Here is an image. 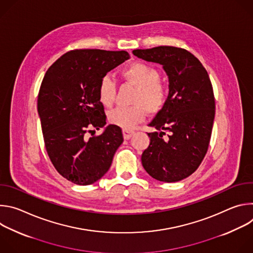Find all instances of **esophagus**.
<instances>
[{
    "mask_svg": "<svg viewBox=\"0 0 253 253\" xmlns=\"http://www.w3.org/2000/svg\"><path fill=\"white\" fill-rule=\"evenodd\" d=\"M134 134V131H131V130H123V136H124V139H129L133 136Z\"/></svg>",
    "mask_w": 253,
    "mask_h": 253,
    "instance_id": "1",
    "label": "esophagus"
}]
</instances>
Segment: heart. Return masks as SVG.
<instances>
[{"mask_svg": "<svg viewBox=\"0 0 253 253\" xmlns=\"http://www.w3.org/2000/svg\"><path fill=\"white\" fill-rule=\"evenodd\" d=\"M121 76L136 86L132 99L133 105L114 108L108 114V120L124 130H131L144 120L147 112L157 114L162 110L167 100V90L159 81V72L145 63H132L122 70ZM115 95L116 85L114 80L109 75H105L98 85L100 102L104 106L109 107L113 104Z\"/></svg>", "mask_w": 253, "mask_h": 253, "instance_id": "b5f03b06", "label": "heart"}]
</instances>
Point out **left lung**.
<instances>
[{
  "mask_svg": "<svg viewBox=\"0 0 253 253\" xmlns=\"http://www.w3.org/2000/svg\"><path fill=\"white\" fill-rule=\"evenodd\" d=\"M133 54L162 65L169 81L166 103L149 124L156 131L148 133L150 144L142 153V165L159 181H180L198 168L209 145L215 100L207 71L181 48L159 46Z\"/></svg>",
  "mask_w": 253,
  "mask_h": 253,
  "instance_id": "8db88e82",
  "label": "left lung"
}]
</instances>
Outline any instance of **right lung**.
<instances>
[{"label": "right lung", "mask_w": 253, "mask_h": 253, "mask_svg": "<svg viewBox=\"0 0 253 253\" xmlns=\"http://www.w3.org/2000/svg\"><path fill=\"white\" fill-rule=\"evenodd\" d=\"M129 58L126 51L74 50L46 72L38 95L45 146L56 170L71 182L89 185L102 178L123 142L116 125L94 134L106 125L99 82Z\"/></svg>", "instance_id": "add662e5"}]
</instances>
